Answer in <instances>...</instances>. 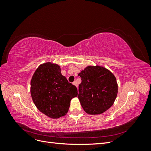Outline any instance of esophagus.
I'll return each instance as SVG.
<instances>
[{"instance_id":"1","label":"esophagus","mask_w":151,"mask_h":151,"mask_svg":"<svg viewBox=\"0 0 151 151\" xmlns=\"http://www.w3.org/2000/svg\"><path fill=\"white\" fill-rule=\"evenodd\" d=\"M73 84H74V86H76L77 88V86H77V82L76 81H74V83H73Z\"/></svg>"}]
</instances>
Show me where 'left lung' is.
I'll use <instances>...</instances> for the list:
<instances>
[{"label": "left lung", "instance_id": "left-lung-1", "mask_svg": "<svg viewBox=\"0 0 151 151\" xmlns=\"http://www.w3.org/2000/svg\"><path fill=\"white\" fill-rule=\"evenodd\" d=\"M79 76L82 82L77 97L87 113L101 114L112 106L116 98L118 86L110 71L100 66H89Z\"/></svg>", "mask_w": 151, "mask_h": 151}]
</instances>
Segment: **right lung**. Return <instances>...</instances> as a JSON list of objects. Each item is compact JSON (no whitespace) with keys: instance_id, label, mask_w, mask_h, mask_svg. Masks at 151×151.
<instances>
[{"instance_id":"right-lung-1","label":"right lung","mask_w":151,"mask_h":151,"mask_svg":"<svg viewBox=\"0 0 151 151\" xmlns=\"http://www.w3.org/2000/svg\"><path fill=\"white\" fill-rule=\"evenodd\" d=\"M77 89L61 74L60 67L48 62L40 65L31 81V94L39 110L47 116L58 118L68 112Z\"/></svg>"}]
</instances>
